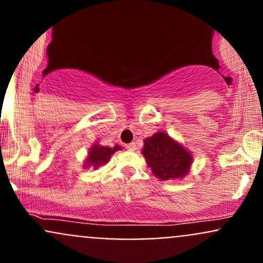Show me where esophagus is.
<instances>
[{
	"label": "esophagus",
	"mask_w": 263,
	"mask_h": 263,
	"mask_svg": "<svg viewBox=\"0 0 263 263\" xmlns=\"http://www.w3.org/2000/svg\"><path fill=\"white\" fill-rule=\"evenodd\" d=\"M126 148L128 151H135V150H136V143H135V142L128 143V145H126Z\"/></svg>",
	"instance_id": "34e87169"
}]
</instances>
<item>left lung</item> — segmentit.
<instances>
[{
	"label": "left lung",
	"mask_w": 263,
	"mask_h": 263,
	"mask_svg": "<svg viewBox=\"0 0 263 263\" xmlns=\"http://www.w3.org/2000/svg\"><path fill=\"white\" fill-rule=\"evenodd\" d=\"M142 155L147 166L160 180L184 179L194 161L192 153L164 131L143 140Z\"/></svg>",
	"instance_id": "8db88e82"
}]
</instances>
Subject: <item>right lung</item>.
I'll list each match as a JSON object with an SVG mask.
<instances>
[{
    "label": "right lung",
    "mask_w": 263,
    "mask_h": 263,
    "mask_svg": "<svg viewBox=\"0 0 263 263\" xmlns=\"http://www.w3.org/2000/svg\"><path fill=\"white\" fill-rule=\"evenodd\" d=\"M122 146L115 145L113 147L109 146H102L98 142H95L89 148H88L87 157L84 160V166L85 168H95L97 170L98 167H101L102 165H106L107 162L110 160V156L116 153V151L121 150Z\"/></svg>",
    "instance_id": "right-lung-1"
}]
</instances>
